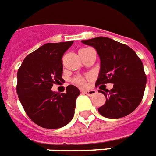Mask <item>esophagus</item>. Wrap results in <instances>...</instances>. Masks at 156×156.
I'll return each instance as SVG.
<instances>
[{
  "instance_id": "1",
  "label": "esophagus",
  "mask_w": 156,
  "mask_h": 156,
  "mask_svg": "<svg viewBox=\"0 0 156 156\" xmlns=\"http://www.w3.org/2000/svg\"><path fill=\"white\" fill-rule=\"evenodd\" d=\"M82 93L85 94H87L89 96H93L96 94V90H90L82 91Z\"/></svg>"
}]
</instances>
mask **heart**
I'll return each mask as SVG.
<instances>
[{"mask_svg": "<svg viewBox=\"0 0 156 156\" xmlns=\"http://www.w3.org/2000/svg\"><path fill=\"white\" fill-rule=\"evenodd\" d=\"M86 49H88V48L81 49L80 51H84V50H86ZM72 81H73L74 84H75V85H76L77 86L83 88V87H85V85H86V81H87V79H86V78H85V77H82V76H76L74 78Z\"/></svg>", "mask_w": 156, "mask_h": 156, "instance_id": "obj_1", "label": "heart"}]
</instances>
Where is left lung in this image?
I'll list each match as a JSON object with an SVG mask.
<instances>
[{
	"instance_id": "1",
	"label": "left lung",
	"mask_w": 156,
	"mask_h": 156,
	"mask_svg": "<svg viewBox=\"0 0 156 156\" xmlns=\"http://www.w3.org/2000/svg\"><path fill=\"white\" fill-rule=\"evenodd\" d=\"M81 42L94 47L100 58L96 86L113 84L110 90H99L106 97L105 105L98 108L99 113L108 118H120L132 113L142 100L146 88L141 60L130 47L109 38L98 37Z\"/></svg>"
}]
</instances>
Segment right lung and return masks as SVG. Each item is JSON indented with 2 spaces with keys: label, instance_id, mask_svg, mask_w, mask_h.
<instances>
[{
  "label": "right lung",
  "instance_id": "add662e5",
  "mask_svg": "<svg viewBox=\"0 0 156 156\" xmlns=\"http://www.w3.org/2000/svg\"><path fill=\"white\" fill-rule=\"evenodd\" d=\"M73 41L46 43L27 56L17 72L16 92L29 118L48 129L60 128L71 121L80 92L75 85L66 93L51 90L62 80V58Z\"/></svg>",
  "mask_w": 156,
  "mask_h": 156
}]
</instances>
